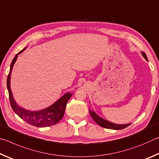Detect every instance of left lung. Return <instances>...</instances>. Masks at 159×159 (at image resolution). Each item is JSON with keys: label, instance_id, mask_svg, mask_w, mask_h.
I'll list each match as a JSON object with an SVG mask.
<instances>
[{"label": "left lung", "instance_id": "1", "mask_svg": "<svg viewBox=\"0 0 159 159\" xmlns=\"http://www.w3.org/2000/svg\"><path fill=\"white\" fill-rule=\"evenodd\" d=\"M142 55H143V57L146 59V60H148L147 57L146 55V54L144 52H142ZM90 111V114L91 116V117L93 118V119L95 120V121L98 123V125H99L101 127L105 128H108V129H113V130H121V129L125 128L126 127H128L130 125V123H128V124H123V125H120V124H116V123H113L108 121V120H104L103 118H102L101 117H99V116L97 115L95 112Z\"/></svg>", "mask_w": 159, "mask_h": 159}]
</instances>
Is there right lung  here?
Here are the masks:
<instances>
[{"label": "right lung", "mask_w": 159, "mask_h": 159, "mask_svg": "<svg viewBox=\"0 0 159 159\" xmlns=\"http://www.w3.org/2000/svg\"><path fill=\"white\" fill-rule=\"evenodd\" d=\"M25 48H24L22 50L19 52L12 60L11 65H10V72L8 76H7V88L9 93L10 105H11L13 111L21 119L29 123V124L39 128L53 125L57 123L62 118L64 114V111H65L67 102L69 101V99L73 94H71L70 93H66L60 99H59L57 102H55L52 105H51L50 107L45 109H42L41 111H31L19 107L15 102L14 98H13L12 91L11 89H10V76H11L12 67L14 66L16 60H17L18 55L22 52L25 50Z\"/></svg>", "instance_id": "right-lung-1"}]
</instances>
